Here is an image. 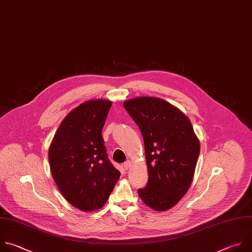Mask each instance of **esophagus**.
I'll return each instance as SVG.
<instances>
[{"instance_id": "34e87169", "label": "esophagus", "mask_w": 252, "mask_h": 252, "mask_svg": "<svg viewBox=\"0 0 252 252\" xmlns=\"http://www.w3.org/2000/svg\"><path fill=\"white\" fill-rule=\"evenodd\" d=\"M130 166H131V161H129V160H127V161L123 164V167H124L125 170H128V169L130 168Z\"/></svg>"}]
</instances>
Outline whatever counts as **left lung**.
<instances>
[{
	"label": "left lung",
	"mask_w": 252,
	"mask_h": 252,
	"mask_svg": "<svg viewBox=\"0 0 252 252\" xmlns=\"http://www.w3.org/2000/svg\"><path fill=\"white\" fill-rule=\"evenodd\" d=\"M123 105L144 139L149 179L138 193L151 209L167 211L190 187L199 141L189 118L163 99L138 97Z\"/></svg>",
	"instance_id": "left-lung-1"
}]
</instances>
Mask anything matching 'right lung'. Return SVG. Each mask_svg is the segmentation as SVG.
I'll list each match as a JSON object with an SVG mask.
<instances>
[{
  "label": "right lung",
  "instance_id": "1",
  "mask_svg": "<svg viewBox=\"0 0 252 252\" xmlns=\"http://www.w3.org/2000/svg\"><path fill=\"white\" fill-rule=\"evenodd\" d=\"M111 105L108 100L80 104L63 119L48 150L50 171L60 190L83 212L103 207L120 177L102 137Z\"/></svg>",
  "mask_w": 252,
  "mask_h": 252
}]
</instances>
